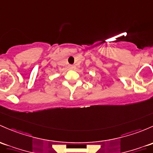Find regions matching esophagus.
<instances>
[{
	"label": "esophagus",
	"mask_w": 153,
	"mask_h": 153,
	"mask_svg": "<svg viewBox=\"0 0 153 153\" xmlns=\"http://www.w3.org/2000/svg\"><path fill=\"white\" fill-rule=\"evenodd\" d=\"M69 69H70V70H73L74 66L73 65H69Z\"/></svg>",
	"instance_id": "34e87169"
}]
</instances>
